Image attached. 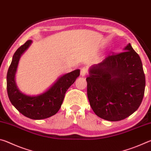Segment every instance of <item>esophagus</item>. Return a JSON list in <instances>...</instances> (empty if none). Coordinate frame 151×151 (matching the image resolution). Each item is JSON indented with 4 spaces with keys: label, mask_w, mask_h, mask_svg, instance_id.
Here are the masks:
<instances>
[{
    "label": "esophagus",
    "mask_w": 151,
    "mask_h": 151,
    "mask_svg": "<svg viewBox=\"0 0 151 151\" xmlns=\"http://www.w3.org/2000/svg\"><path fill=\"white\" fill-rule=\"evenodd\" d=\"M86 73H87V68H86V67H83L81 69V75L82 76H85Z\"/></svg>",
    "instance_id": "34e87169"
}]
</instances>
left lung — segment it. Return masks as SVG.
I'll list each match as a JSON object with an SVG mask.
<instances>
[{
  "label": "left lung",
  "mask_w": 151,
  "mask_h": 151,
  "mask_svg": "<svg viewBox=\"0 0 151 151\" xmlns=\"http://www.w3.org/2000/svg\"><path fill=\"white\" fill-rule=\"evenodd\" d=\"M87 82L90 105L109 121L127 118L139 109L145 94V75L139 55L131 44L91 67Z\"/></svg>",
  "instance_id": "left-lung-1"
}]
</instances>
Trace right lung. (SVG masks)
Returning <instances> with one entry per match:
<instances>
[{"mask_svg":"<svg viewBox=\"0 0 151 151\" xmlns=\"http://www.w3.org/2000/svg\"><path fill=\"white\" fill-rule=\"evenodd\" d=\"M31 43V40H27L14 52L7 73L6 88L10 101L20 113L29 119L40 120L55 115L59 111L66 91L80 75V70L60 76L49 89L39 95H26L17 88L14 77L20 58Z\"/></svg>","mask_w":151,"mask_h":151,"instance_id":"add662e5","label":"right lung"}]
</instances>
